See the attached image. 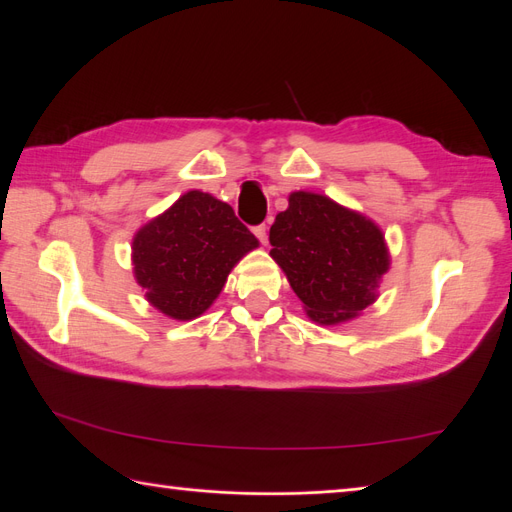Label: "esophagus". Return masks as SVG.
I'll return each mask as SVG.
<instances>
[{
  "label": "esophagus",
  "instance_id": "esophagus-1",
  "mask_svg": "<svg viewBox=\"0 0 512 512\" xmlns=\"http://www.w3.org/2000/svg\"><path fill=\"white\" fill-rule=\"evenodd\" d=\"M254 235L260 239V243H267V241H269V229H267V224H258V227H254Z\"/></svg>",
  "mask_w": 512,
  "mask_h": 512
}]
</instances>
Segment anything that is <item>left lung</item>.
<instances>
[{"mask_svg":"<svg viewBox=\"0 0 512 512\" xmlns=\"http://www.w3.org/2000/svg\"><path fill=\"white\" fill-rule=\"evenodd\" d=\"M269 241L271 256L313 321L353 319L376 300L388 271L384 235L372 220L315 193H292Z\"/></svg>","mask_w":512,"mask_h":512,"instance_id":"8db88e82","label":"left lung"}]
</instances>
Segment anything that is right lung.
<instances>
[{
	"label": "right lung",
	"instance_id": "obj_1",
	"mask_svg": "<svg viewBox=\"0 0 512 512\" xmlns=\"http://www.w3.org/2000/svg\"><path fill=\"white\" fill-rule=\"evenodd\" d=\"M256 245L229 203L189 191L136 233L134 275L155 309L187 321L208 309L239 258Z\"/></svg>",
	"mask_w": 512,
	"mask_h": 512
}]
</instances>
